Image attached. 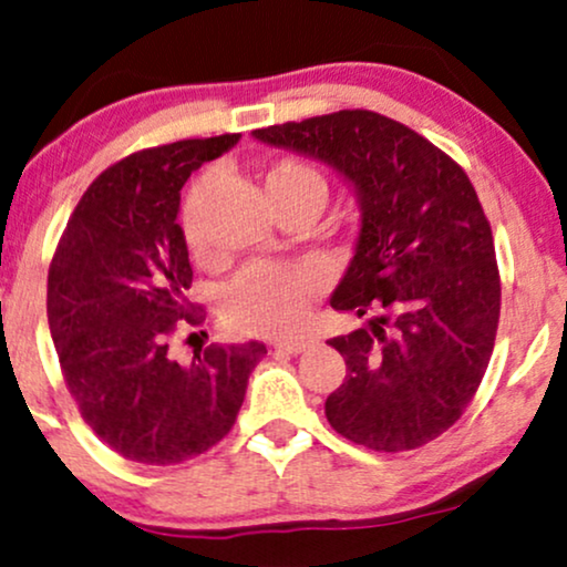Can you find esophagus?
Here are the masks:
<instances>
[{
    "mask_svg": "<svg viewBox=\"0 0 567 567\" xmlns=\"http://www.w3.org/2000/svg\"><path fill=\"white\" fill-rule=\"evenodd\" d=\"M275 347V352H285V354H300L306 350V342L303 339H277V342H271Z\"/></svg>",
    "mask_w": 567,
    "mask_h": 567,
    "instance_id": "esophagus-1",
    "label": "esophagus"
}]
</instances>
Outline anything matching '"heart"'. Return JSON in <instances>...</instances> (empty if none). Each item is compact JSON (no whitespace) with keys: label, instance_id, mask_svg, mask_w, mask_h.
I'll return each instance as SVG.
<instances>
[{"label":"heart","instance_id":"obj_1","mask_svg":"<svg viewBox=\"0 0 567 567\" xmlns=\"http://www.w3.org/2000/svg\"><path fill=\"white\" fill-rule=\"evenodd\" d=\"M271 207L282 199L327 202L329 186L316 165L282 157L264 181ZM207 181H196L181 209V230L192 254H205V233L199 225ZM321 285V275L306 264H251L223 292V316L240 334L288 337L296 334L308 313V303Z\"/></svg>","mask_w":567,"mask_h":567}]
</instances>
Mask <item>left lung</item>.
Returning a JSON list of instances; mask_svg holds the SVG:
<instances>
[{
	"instance_id": "obj_1",
	"label": "left lung",
	"mask_w": 567,
	"mask_h": 567,
	"mask_svg": "<svg viewBox=\"0 0 567 567\" xmlns=\"http://www.w3.org/2000/svg\"><path fill=\"white\" fill-rule=\"evenodd\" d=\"M334 168L360 205L354 256L331 296L365 327L329 344L347 362L329 425L373 451L435 441L477 394L501 319L493 230L462 165L375 111L256 130Z\"/></svg>"
}]
</instances>
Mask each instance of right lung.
Returning a JSON list of instances; mask_svg holds the SVG:
<instances>
[{"label": "right lung", "mask_w": 567, "mask_h": 567, "mask_svg": "<svg viewBox=\"0 0 567 567\" xmlns=\"http://www.w3.org/2000/svg\"><path fill=\"white\" fill-rule=\"evenodd\" d=\"M240 134L140 150L97 176L66 223L49 267V329L82 420L118 456L168 466L230 433L248 375L267 347L209 344L188 365L168 344L192 264L178 225L181 188Z\"/></svg>", "instance_id": "add662e5"}]
</instances>
